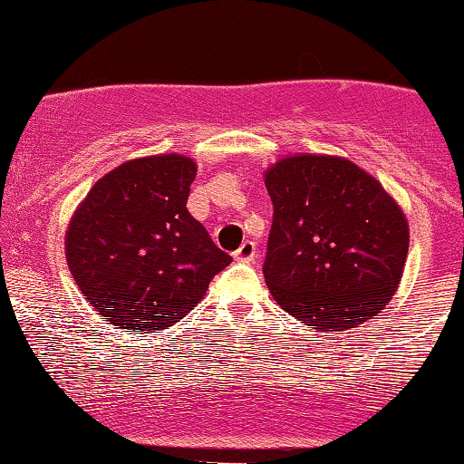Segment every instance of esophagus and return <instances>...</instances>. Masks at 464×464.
Returning <instances> with one entry per match:
<instances>
[{
    "instance_id": "obj_1",
    "label": "esophagus",
    "mask_w": 464,
    "mask_h": 464,
    "mask_svg": "<svg viewBox=\"0 0 464 464\" xmlns=\"http://www.w3.org/2000/svg\"><path fill=\"white\" fill-rule=\"evenodd\" d=\"M258 258V251H256V245L251 241H245L241 247L234 251V260L238 262H254Z\"/></svg>"
}]
</instances>
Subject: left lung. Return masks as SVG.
Instances as JSON below:
<instances>
[{
	"mask_svg": "<svg viewBox=\"0 0 464 464\" xmlns=\"http://www.w3.org/2000/svg\"><path fill=\"white\" fill-rule=\"evenodd\" d=\"M273 226L262 271L273 299L312 329L362 324L396 293L409 223L368 171L327 154H295L266 169Z\"/></svg>",
	"mask_w": 464,
	"mask_h": 464,
	"instance_id": "left-lung-1",
	"label": "left lung"
}]
</instances>
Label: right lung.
Returning a JSON list of instances; mask_svg holds the SVG:
<instances>
[{"label":"right lung","mask_w":464,"mask_h":464,"mask_svg":"<svg viewBox=\"0 0 464 464\" xmlns=\"http://www.w3.org/2000/svg\"><path fill=\"white\" fill-rule=\"evenodd\" d=\"M196 171L182 154L133 159L102 176L74 210L68 268L90 305L118 329L171 327L232 262L187 210Z\"/></svg>","instance_id":"1"}]
</instances>
